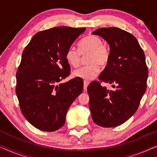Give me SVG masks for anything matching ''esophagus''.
I'll use <instances>...</instances> for the list:
<instances>
[{
  "label": "esophagus",
  "instance_id": "obj_1",
  "mask_svg": "<svg viewBox=\"0 0 157 157\" xmlns=\"http://www.w3.org/2000/svg\"><path fill=\"white\" fill-rule=\"evenodd\" d=\"M90 84V82L87 81V80H84V90L85 91H87V86L89 85Z\"/></svg>",
  "mask_w": 157,
  "mask_h": 157
}]
</instances>
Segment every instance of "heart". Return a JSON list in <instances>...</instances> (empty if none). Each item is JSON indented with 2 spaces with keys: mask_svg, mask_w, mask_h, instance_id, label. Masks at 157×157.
Here are the masks:
<instances>
[{
  "mask_svg": "<svg viewBox=\"0 0 157 157\" xmlns=\"http://www.w3.org/2000/svg\"><path fill=\"white\" fill-rule=\"evenodd\" d=\"M79 50L70 46L66 50L65 58L67 63L74 67H78L82 55L88 53L87 61L89 64L83 65L73 72L76 78L91 80L100 72V67L105 66L110 59V50L107 45L102 43L101 38L96 35H90L85 37L78 44Z\"/></svg>",
  "mask_w": 157,
  "mask_h": 157,
  "instance_id": "1",
  "label": "heart"
}]
</instances>
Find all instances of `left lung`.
<instances>
[{"mask_svg": "<svg viewBox=\"0 0 157 157\" xmlns=\"http://www.w3.org/2000/svg\"><path fill=\"white\" fill-rule=\"evenodd\" d=\"M92 34L107 42L111 56L100 81L92 82L87 87L92 118L101 127H117L135 113L147 89L145 56L136 37L125 30L101 28ZM102 81L112 83L114 90L102 87Z\"/></svg>", "mask_w": 157, "mask_h": 157, "instance_id": "left-lung-1", "label": "left lung"}]
</instances>
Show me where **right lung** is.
<instances>
[{
  "instance_id": "add662e5",
  "label": "right lung",
  "mask_w": 157,
  "mask_h": 157,
  "mask_svg": "<svg viewBox=\"0 0 157 157\" xmlns=\"http://www.w3.org/2000/svg\"><path fill=\"white\" fill-rule=\"evenodd\" d=\"M85 30L56 27L40 31L23 50L15 92L23 116L37 129L53 132L63 127L68 109L82 92L81 78L59 82L70 74L66 50Z\"/></svg>"
}]
</instances>
